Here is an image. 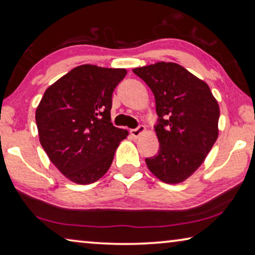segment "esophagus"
Instances as JSON below:
<instances>
[{"instance_id":"obj_1","label":"esophagus","mask_w":255,"mask_h":255,"mask_svg":"<svg viewBox=\"0 0 255 255\" xmlns=\"http://www.w3.org/2000/svg\"><path fill=\"white\" fill-rule=\"evenodd\" d=\"M145 130H146V128H145L144 125H138V127L135 128H131L130 133H131V135H133L134 138H137V137H139V135H140L141 133H144Z\"/></svg>"}]
</instances>
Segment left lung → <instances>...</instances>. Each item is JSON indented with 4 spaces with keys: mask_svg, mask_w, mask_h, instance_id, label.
Segmentation results:
<instances>
[{
    "mask_svg": "<svg viewBox=\"0 0 255 255\" xmlns=\"http://www.w3.org/2000/svg\"><path fill=\"white\" fill-rule=\"evenodd\" d=\"M155 99L158 154L148 169L166 183L188 179L204 161L218 137L219 107L204 81L174 62L134 68Z\"/></svg>",
    "mask_w": 255,
    "mask_h": 255,
    "instance_id": "8db88e82",
    "label": "left lung"
}]
</instances>
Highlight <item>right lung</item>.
<instances>
[{
	"instance_id": "add662e5",
	"label": "right lung",
	"mask_w": 255,
	"mask_h": 255,
	"mask_svg": "<svg viewBox=\"0 0 255 255\" xmlns=\"http://www.w3.org/2000/svg\"><path fill=\"white\" fill-rule=\"evenodd\" d=\"M124 68L81 65L48 87L36 110L39 140L52 163L73 182L101 179L128 131L114 127L113 93Z\"/></svg>"
}]
</instances>
